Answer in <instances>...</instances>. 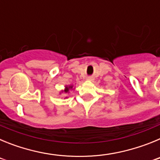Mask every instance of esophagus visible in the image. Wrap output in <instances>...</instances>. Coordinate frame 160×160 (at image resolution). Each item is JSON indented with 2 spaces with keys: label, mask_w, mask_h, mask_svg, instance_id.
<instances>
[{
  "label": "esophagus",
  "mask_w": 160,
  "mask_h": 160,
  "mask_svg": "<svg viewBox=\"0 0 160 160\" xmlns=\"http://www.w3.org/2000/svg\"><path fill=\"white\" fill-rule=\"evenodd\" d=\"M88 80H89V81H92L93 78H88Z\"/></svg>",
  "instance_id": "1"
}]
</instances>
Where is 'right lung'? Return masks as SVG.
Returning <instances> with one entry per match:
<instances>
[{
  "label": "right lung",
  "mask_w": 160,
  "mask_h": 160,
  "mask_svg": "<svg viewBox=\"0 0 160 160\" xmlns=\"http://www.w3.org/2000/svg\"><path fill=\"white\" fill-rule=\"evenodd\" d=\"M73 86H72V85H70V86H66L65 87V89L63 90H62L60 92V94H62V93H65V94H67V93L70 92V90H73ZM67 98V97H66Z\"/></svg>",
  "instance_id": "obj_1"
}]
</instances>
